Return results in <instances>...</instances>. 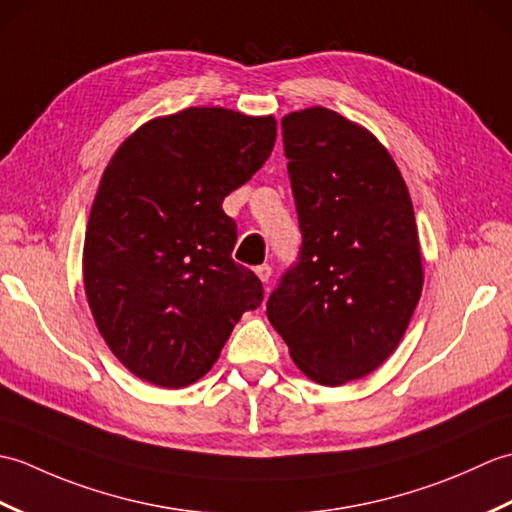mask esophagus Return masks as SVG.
<instances>
[{"mask_svg":"<svg viewBox=\"0 0 512 512\" xmlns=\"http://www.w3.org/2000/svg\"><path fill=\"white\" fill-rule=\"evenodd\" d=\"M255 275L264 281V284H268V279H270V275H273V266L270 264H262V266H257L255 268Z\"/></svg>","mask_w":512,"mask_h":512,"instance_id":"obj_1","label":"esophagus"}]
</instances>
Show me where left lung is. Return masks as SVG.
<instances>
[{
	"label": "left lung",
	"mask_w": 512,
	"mask_h": 512,
	"mask_svg": "<svg viewBox=\"0 0 512 512\" xmlns=\"http://www.w3.org/2000/svg\"><path fill=\"white\" fill-rule=\"evenodd\" d=\"M303 242L266 303L314 383L372 374L396 350L422 292L416 215L394 158L325 107L281 118Z\"/></svg>",
	"instance_id": "left-lung-1"
}]
</instances>
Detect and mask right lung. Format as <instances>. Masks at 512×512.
<instances>
[{"label": "right lung", "instance_id": "1", "mask_svg": "<svg viewBox=\"0 0 512 512\" xmlns=\"http://www.w3.org/2000/svg\"><path fill=\"white\" fill-rule=\"evenodd\" d=\"M273 116L187 107L138 127L96 191L83 284L101 336L129 372L180 389L220 356L235 323L264 301L233 262L224 198L268 160Z\"/></svg>", "mask_w": 512, "mask_h": 512}]
</instances>
